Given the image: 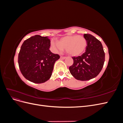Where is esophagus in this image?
<instances>
[{"instance_id": "34e87169", "label": "esophagus", "mask_w": 123, "mask_h": 123, "mask_svg": "<svg viewBox=\"0 0 123 123\" xmlns=\"http://www.w3.org/2000/svg\"><path fill=\"white\" fill-rule=\"evenodd\" d=\"M60 58H61V59H65L66 58V57H65V56H61Z\"/></svg>"}]
</instances>
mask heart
<instances>
[{"label":"heart","mask_w":123,"mask_h":123,"mask_svg":"<svg viewBox=\"0 0 123 123\" xmlns=\"http://www.w3.org/2000/svg\"><path fill=\"white\" fill-rule=\"evenodd\" d=\"M51 46L54 52H60L65 49L67 53L72 56H78L82 54L87 47V41L83 36L77 35L66 36L58 42L51 41Z\"/></svg>","instance_id":"1"}]
</instances>
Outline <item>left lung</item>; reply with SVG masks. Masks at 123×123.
I'll list each match as a JSON object with an SVG mask.
<instances>
[{
  "mask_svg": "<svg viewBox=\"0 0 123 123\" xmlns=\"http://www.w3.org/2000/svg\"><path fill=\"white\" fill-rule=\"evenodd\" d=\"M87 41L86 51L81 56L73 57V64L69 68L75 79L88 80L93 79L101 71L105 62V52L102 43L91 34H85Z\"/></svg>",
  "mask_w": 123,
  "mask_h": 123,
  "instance_id": "8db88e82",
  "label": "left lung"
}]
</instances>
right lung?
I'll return each mask as SVG.
<instances>
[{
    "label": "right lung",
    "instance_id": "1",
    "mask_svg": "<svg viewBox=\"0 0 123 123\" xmlns=\"http://www.w3.org/2000/svg\"><path fill=\"white\" fill-rule=\"evenodd\" d=\"M48 37L35 35L24 42L18 54V62L26 79L36 84L50 79L55 62L60 58L59 55L51 52Z\"/></svg>",
    "mask_w": 123,
    "mask_h": 123
}]
</instances>
